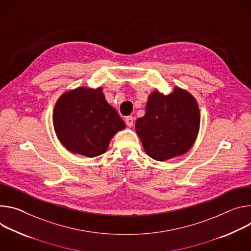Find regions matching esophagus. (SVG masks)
I'll use <instances>...</instances> for the list:
<instances>
[{
    "label": "esophagus",
    "mask_w": 251,
    "mask_h": 251,
    "mask_svg": "<svg viewBox=\"0 0 251 251\" xmlns=\"http://www.w3.org/2000/svg\"><path fill=\"white\" fill-rule=\"evenodd\" d=\"M133 118L132 117H126V120H125V122H126V125L127 126H129V127H131L132 126H133Z\"/></svg>",
    "instance_id": "1"
}]
</instances>
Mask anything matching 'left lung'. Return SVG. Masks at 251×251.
I'll list each match as a JSON object with an SVG mask.
<instances>
[{
	"label": "left lung",
	"mask_w": 251,
	"mask_h": 251,
	"mask_svg": "<svg viewBox=\"0 0 251 251\" xmlns=\"http://www.w3.org/2000/svg\"><path fill=\"white\" fill-rule=\"evenodd\" d=\"M200 126L196 98L176 86L169 95L157 90L151 93L146 114L136 121L135 131L147 154L164 161L187 152L197 141Z\"/></svg>",
	"instance_id": "left-lung-1"
}]
</instances>
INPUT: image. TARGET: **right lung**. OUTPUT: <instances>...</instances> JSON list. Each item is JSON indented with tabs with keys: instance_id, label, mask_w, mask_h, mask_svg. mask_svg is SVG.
Returning a JSON list of instances; mask_svg holds the SVG:
<instances>
[{
	"instance_id": "1",
	"label": "right lung",
	"mask_w": 251,
	"mask_h": 251,
	"mask_svg": "<svg viewBox=\"0 0 251 251\" xmlns=\"http://www.w3.org/2000/svg\"><path fill=\"white\" fill-rule=\"evenodd\" d=\"M52 124L63 147L88 157L104 153L114 135L126 128L100 87H78L61 95L54 104Z\"/></svg>"
}]
</instances>
